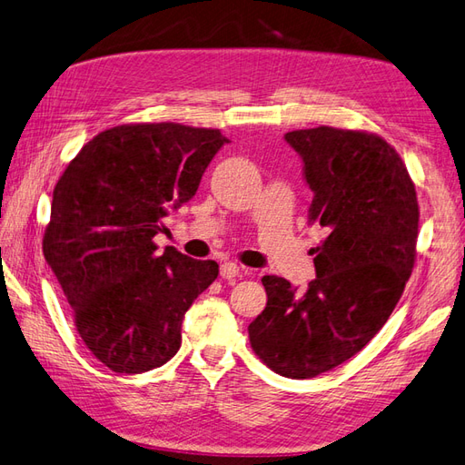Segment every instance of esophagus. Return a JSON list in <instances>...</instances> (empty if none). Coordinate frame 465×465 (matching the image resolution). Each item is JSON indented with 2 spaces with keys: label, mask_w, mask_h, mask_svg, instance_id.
Wrapping results in <instances>:
<instances>
[{
  "label": "esophagus",
  "mask_w": 465,
  "mask_h": 465,
  "mask_svg": "<svg viewBox=\"0 0 465 465\" xmlns=\"http://www.w3.org/2000/svg\"><path fill=\"white\" fill-rule=\"evenodd\" d=\"M243 272V267H240L237 263H233V262H225V263H222V267H220V275L223 277V279H233V277H237Z\"/></svg>",
  "instance_id": "esophagus-1"
}]
</instances>
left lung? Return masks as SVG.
<instances>
[{"label":"left lung","instance_id":"8db88e82","mask_svg":"<svg viewBox=\"0 0 465 465\" xmlns=\"http://www.w3.org/2000/svg\"><path fill=\"white\" fill-rule=\"evenodd\" d=\"M285 140L312 192L309 223L327 237L307 289L262 279L267 305L247 331L269 369L299 381L349 361L382 329L412 273L420 212L404 162L384 138L319 126Z\"/></svg>","mask_w":465,"mask_h":465}]
</instances>
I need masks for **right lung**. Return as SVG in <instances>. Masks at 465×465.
I'll return each instance as SVG.
<instances>
[{
	"mask_svg": "<svg viewBox=\"0 0 465 465\" xmlns=\"http://www.w3.org/2000/svg\"><path fill=\"white\" fill-rule=\"evenodd\" d=\"M230 140L176 123L123 124L96 134L63 172L43 255L83 342L114 372L158 369L182 344V321L220 273L174 247L158 252L164 218L196 193Z\"/></svg>",
	"mask_w": 465,
	"mask_h": 465,
	"instance_id": "1",
	"label": "right lung"
}]
</instances>
